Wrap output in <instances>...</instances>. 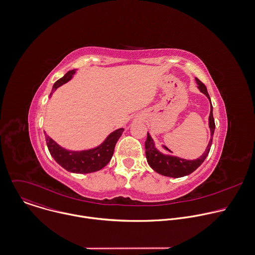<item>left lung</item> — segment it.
Masks as SVG:
<instances>
[{
	"label": "left lung",
	"instance_id": "obj_1",
	"mask_svg": "<svg viewBox=\"0 0 255 255\" xmlns=\"http://www.w3.org/2000/svg\"><path fill=\"white\" fill-rule=\"evenodd\" d=\"M197 83H198V87L199 89L206 94V96L210 99V95L208 93L207 87L206 85L198 78H196ZM212 104V103H211ZM209 124H210V128H211V140L210 143L208 145V148L206 150V152L204 153V155L202 157H200L197 160H185V159H181L178 157H172V156H168V155H163L162 153H160L154 146V142L150 136L149 133H147V139L145 142V149H146V158L148 161V164L150 165V167L156 171L157 173L166 176V177H172V178H181L187 175H190L191 173H193L194 171H196L206 160V158L208 157L212 144H213V137H214V133H215V128H216V124H215V119L213 116V106H211V113H210V117H209Z\"/></svg>",
	"mask_w": 255,
	"mask_h": 255
}]
</instances>
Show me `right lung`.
<instances>
[{
    "label": "right lung",
    "mask_w": 255,
    "mask_h": 255,
    "mask_svg": "<svg viewBox=\"0 0 255 255\" xmlns=\"http://www.w3.org/2000/svg\"><path fill=\"white\" fill-rule=\"evenodd\" d=\"M75 69L69 70L63 77L58 79L52 87V91L49 94L51 96L52 92L59 87L60 85L67 82L72 75L74 74ZM124 129L120 128L111 133L107 139L97 148L87 151H80V152H73L67 151L60 146H58L51 138H49L45 132V141L48 148V151L52 158L59 164L62 168L67 170L68 172L76 173V174H88L92 172H96L101 170L105 167L109 161L111 160L115 145L122 135Z\"/></svg>",
    "instance_id": "add662e5"
}]
</instances>
